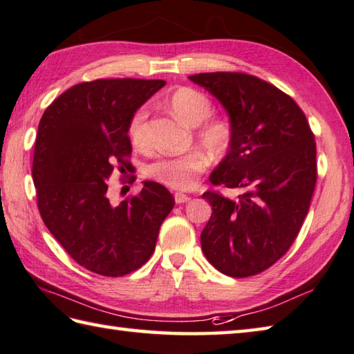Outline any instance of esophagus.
<instances>
[{
	"label": "esophagus",
	"instance_id": "34e87169",
	"mask_svg": "<svg viewBox=\"0 0 354 354\" xmlns=\"http://www.w3.org/2000/svg\"><path fill=\"white\" fill-rule=\"evenodd\" d=\"M174 198H176V203H186L191 197L186 196V194H182V192H176Z\"/></svg>",
	"mask_w": 354,
	"mask_h": 354
}]
</instances>
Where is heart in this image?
<instances>
[{
	"label": "heart",
	"mask_w": 354,
	"mask_h": 354,
	"mask_svg": "<svg viewBox=\"0 0 354 354\" xmlns=\"http://www.w3.org/2000/svg\"><path fill=\"white\" fill-rule=\"evenodd\" d=\"M169 109L180 122L194 128L196 142L212 156H223L228 152L234 138V129L228 118L212 117L214 104L211 98L192 88H180L172 92L168 100ZM148 109L140 108L131 117L128 136L136 148L143 149L148 146L146 131ZM208 168V158L200 151L186 152L177 157H160L145 168L146 176L154 178L172 189H191L197 183V177Z\"/></svg>",
	"instance_id": "b5f03b06"
}]
</instances>
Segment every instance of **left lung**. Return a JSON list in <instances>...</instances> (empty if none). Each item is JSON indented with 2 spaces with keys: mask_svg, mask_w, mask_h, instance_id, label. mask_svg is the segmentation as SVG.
<instances>
[{
  "mask_svg": "<svg viewBox=\"0 0 354 354\" xmlns=\"http://www.w3.org/2000/svg\"><path fill=\"white\" fill-rule=\"evenodd\" d=\"M189 80L222 103L234 129L209 182L246 189L236 200L203 194L212 206L200 236L203 254L226 276L259 274L290 250L310 209L315 134L295 100L254 75L208 72Z\"/></svg>",
  "mask_w": 354,
  "mask_h": 354,
  "instance_id": "1",
  "label": "left lung"
}]
</instances>
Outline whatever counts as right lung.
Masks as SVG:
<instances>
[{
  "label": "right lung",
  "mask_w": 354,
  "mask_h": 354,
  "mask_svg": "<svg viewBox=\"0 0 354 354\" xmlns=\"http://www.w3.org/2000/svg\"><path fill=\"white\" fill-rule=\"evenodd\" d=\"M163 80L104 78L72 86L39 120L32 178L44 225L78 265L100 276L138 270L156 250L174 197L157 182L112 205L108 180L124 171L131 117Z\"/></svg>",
  "instance_id": "add662e5"
}]
</instances>
